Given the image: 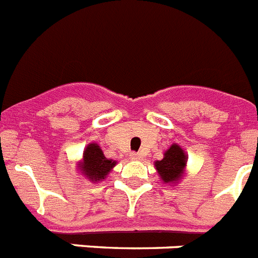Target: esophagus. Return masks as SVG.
I'll return each mask as SVG.
<instances>
[{
	"label": "esophagus",
	"instance_id": "esophagus-1",
	"mask_svg": "<svg viewBox=\"0 0 258 258\" xmlns=\"http://www.w3.org/2000/svg\"><path fill=\"white\" fill-rule=\"evenodd\" d=\"M131 157H132V159H133V160H142V159H143L142 155H141V154H134V152H133V154H131Z\"/></svg>",
	"mask_w": 258,
	"mask_h": 258
}]
</instances>
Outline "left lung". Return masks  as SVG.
Here are the masks:
<instances>
[{
  "mask_svg": "<svg viewBox=\"0 0 258 258\" xmlns=\"http://www.w3.org/2000/svg\"><path fill=\"white\" fill-rule=\"evenodd\" d=\"M187 159V155L181 146L173 143L169 149L164 152L163 159L155 161V169L157 174L160 175V179L164 183L175 186L186 174Z\"/></svg>",
  "mask_w": 258,
  "mask_h": 258,
  "instance_id": "left-lung-1",
  "label": "left lung"
}]
</instances>
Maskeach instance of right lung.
<instances>
[{"label":"right lung","mask_w":258,"mask_h":258,"mask_svg":"<svg viewBox=\"0 0 258 258\" xmlns=\"http://www.w3.org/2000/svg\"><path fill=\"white\" fill-rule=\"evenodd\" d=\"M117 161L107 159L98 143H89L84 150L81 160L77 161L79 173L93 183L106 179L109 172L115 168Z\"/></svg>","instance_id":"obj_1"}]
</instances>
